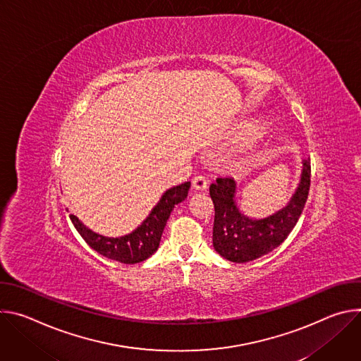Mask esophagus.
<instances>
[{
    "mask_svg": "<svg viewBox=\"0 0 361 361\" xmlns=\"http://www.w3.org/2000/svg\"><path fill=\"white\" fill-rule=\"evenodd\" d=\"M207 184H209L207 180H205L202 176H197L192 178V187L197 191H205L207 190Z\"/></svg>",
    "mask_w": 361,
    "mask_h": 361,
    "instance_id": "1",
    "label": "esophagus"
}]
</instances>
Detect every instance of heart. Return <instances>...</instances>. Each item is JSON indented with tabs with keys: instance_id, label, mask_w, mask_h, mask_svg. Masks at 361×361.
Wrapping results in <instances>:
<instances>
[{
	"instance_id": "heart-1",
	"label": "heart",
	"mask_w": 361,
	"mask_h": 361,
	"mask_svg": "<svg viewBox=\"0 0 361 361\" xmlns=\"http://www.w3.org/2000/svg\"><path fill=\"white\" fill-rule=\"evenodd\" d=\"M257 134H259V131H257V128H255V127H250V128L243 130V131L235 137V141L244 144V142H248V141L254 140V138L257 137Z\"/></svg>"
}]
</instances>
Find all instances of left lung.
<instances>
[{"mask_svg": "<svg viewBox=\"0 0 361 361\" xmlns=\"http://www.w3.org/2000/svg\"><path fill=\"white\" fill-rule=\"evenodd\" d=\"M310 159L302 160L298 187L287 205L264 219L244 216L235 201V181L217 178L210 185L214 204V250L233 263H248L277 248L297 224L310 190Z\"/></svg>", "mask_w": 361, "mask_h": 361, "instance_id": "left-lung-1", "label": "left lung"}]
</instances>
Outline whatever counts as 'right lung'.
Instances as JSON below:
<instances>
[{"mask_svg": "<svg viewBox=\"0 0 361 361\" xmlns=\"http://www.w3.org/2000/svg\"><path fill=\"white\" fill-rule=\"evenodd\" d=\"M190 190V181L169 188L151 210L148 217L130 234L123 237H104L91 231L75 216L70 214V219L85 240V243L101 255L110 260H116L124 264H135L147 260L157 251L167 220L176 205L187 198Z\"/></svg>", "mask_w": 361, "mask_h": 361, "instance_id": "1", "label": "right lung"}]
</instances>
